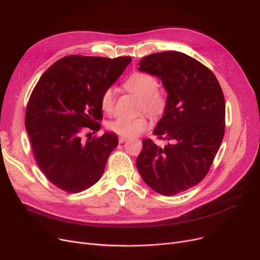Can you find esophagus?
<instances>
[{"instance_id":"1","label":"esophagus","mask_w":260,"mask_h":260,"mask_svg":"<svg viewBox=\"0 0 260 260\" xmlns=\"http://www.w3.org/2000/svg\"><path fill=\"white\" fill-rule=\"evenodd\" d=\"M127 140L126 137H119V143H123Z\"/></svg>"}]
</instances>
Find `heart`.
Here are the masks:
<instances>
[{
	"instance_id": "1",
	"label": "heart",
	"mask_w": 260,
	"mask_h": 260,
	"mask_svg": "<svg viewBox=\"0 0 260 260\" xmlns=\"http://www.w3.org/2000/svg\"><path fill=\"white\" fill-rule=\"evenodd\" d=\"M124 88L140 99V111L146 112L152 118H159L167 107V98L158 90V81L155 77L145 73H134L124 82ZM102 111L112 114L115 108V93L112 87L106 88L100 100ZM148 126L146 116L137 118H117L108 123V128L122 137H134L143 133Z\"/></svg>"
}]
</instances>
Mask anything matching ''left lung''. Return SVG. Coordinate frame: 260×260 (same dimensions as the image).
Masks as SVG:
<instances>
[{"label":"left lung","instance_id":"left-lung-1","mask_svg":"<svg viewBox=\"0 0 260 260\" xmlns=\"http://www.w3.org/2000/svg\"><path fill=\"white\" fill-rule=\"evenodd\" d=\"M139 71L159 78L168 92L153 133L169 143L161 147L143 140L136 166L149 187L173 196L198 184L210 171L224 135L223 92L207 66L179 51L149 54Z\"/></svg>","mask_w":260,"mask_h":260}]
</instances>
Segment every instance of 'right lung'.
Segmentation results:
<instances>
[{"mask_svg":"<svg viewBox=\"0 0 260 260\" xmlns=\"http://www.w3.org/2000/svg\"><path fill=\"white\" fill-rule=\"evenodd\" d=\"M131 57L67 56L41 76L27 104L25 127L40 170L68 193L98 182L118 145L114 133L92 138L101 128L103 91L124 72Z\"/></svg>","mask_w":260,"mask_h":260,"instance_id":"right-lung-1","label":"right lung"}]
</instances>
